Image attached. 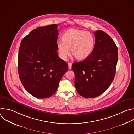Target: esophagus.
<instances>
[{"mask_svg":"<svg viewBox=\"0 0 134 134\" xmlns=\"http://www.w3.org/2000/svg\"><path fill=\"white\" fill-rule=\"evenodd\" d=\"M68 68L69 69H71V66H72V64L71 63H68Z\"/></svg>","mask_w":134,"mask_h":134,"instance_id":"obj_1","label":"esophagus"}]
</instances>
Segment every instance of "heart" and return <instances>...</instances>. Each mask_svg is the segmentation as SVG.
<instances>
[{"label":"heart","instance_id":"heart-1","mask_svg":"<svg viewBox=\"0 0 134 134\" xmlns=\"http://www.w3.org/2000/svg\"><path fill=\"white\" fill-rule=\"evenodd\" d=\"M95 45V39L93 34L83 30L69 29L62 36V41L57 43L60 58L67 59L69 54L78 60L87 58L92 53Z\"/></svg>","mask_w":134,"mask_h":134}]
</instances>
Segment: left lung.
I'll return each instance as SVG.
<instances>
[{
	"label": "left lung",
	"mask_w": 134,
	"mask_h": 134,
	"mask_svg": "<svg viewBox=\"0 0 134 134\" xmlns=\"http://www.w3.org/2000/svg\"><path fill=\"white\" fill-rule=\"evenodd\" d=\"M94 35L95 42L91 55L72 66L75 88L85 98L97 97L108 88L118 62V49L112 38L101 30L95 31Z\"/></svg>",
	"instance_id": "left-lung-1"
}]
</instances>
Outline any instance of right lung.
Segmentation results:
<instances>
[{"mask_svg": "<svg viewBox=\"0 0 134 134\" xmlns=\"http://www.w3.org/2000/svg\"><path fill=\"white\" fill-rule=\"evenodd\" d=\"M58 25L37 27L22 39L18 52V70L25 90L33 97H51L58 88L68 64L57 53Z\"/></svg>", "mask_w": 134, "mask_h": 134, "instance_id": "obj_1", "label": "right lung"}]
</instances>
